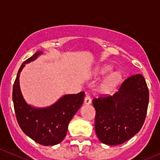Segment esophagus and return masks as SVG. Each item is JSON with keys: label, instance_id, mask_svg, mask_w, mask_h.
<instances>
[{"label": "esophagus", "instance_id": "obj_1", "mask_svg": "<svg viewBox=\"0 0 160 160\" xmlns=\"http://www.w3.org/2000/svg\"><path fill=\"white\" fill-rule=\"evenodd\" d=\"M91 102H92V98H91L90 95H87L84 98V103L88 104H88H90Z\"/></svg>", "mask_w": 160, "mask_h": 160}]
</instances>
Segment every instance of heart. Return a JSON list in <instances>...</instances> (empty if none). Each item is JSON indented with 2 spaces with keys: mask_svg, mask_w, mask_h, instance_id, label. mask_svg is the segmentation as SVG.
<instances>
[{
  "mask_svg": "<svg viewBox=\"0 0 160 160\" xmlns=\"http://www.w3.org/2000/svg\"><path fill=\"white\" fill-rule=\"evenodd\" d=\"M110 71V67L107 65H104L100 68L99 72L101 74H106ZM120 76L118 73H112L104 80L103 83L100 86V91L104 93H110V92L114 90L118 83L120 81Z\"/></svg>",
  "mask_w": 160,
  "mask_h": 160,
  "instance_id": "heart-1",
  "label": "heart"
}]
</instances>
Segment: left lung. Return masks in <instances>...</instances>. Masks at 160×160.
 I'll return each instance as SVG.
<instances>
[{"label": "left lung", "instance_id": "obj_1", "mask_svg": "<svg viewBox=\"0 0 160 160\" xmlns=\"http://www.w3.org/2000/svg\"><path fill=\"white\" fill-rule=\"evenodd\" d=\"M148 100V88L141 74L125 79L114 95L94 98L95 129L99 141L118 145L137 134L145 120Z\"/></svg>", "mask_w": 160, "mask_h": 160}]
</instances>
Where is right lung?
<instances>
[{
    "instance_id": "obj_1",
    "label": "right lung",
    "mask_w": 160,
    "mask_h": 160,
    "mask_svg": "<svg viewBox=\"0 0 160 160\" xmlns=\"http://www.w3.org/2000/svg\"><path fill=\"white\" fill-rule=\"evenodd\" d=\"M41 53L42 51L36 52L21 65L13 84L12 100L16 120L23 132L42 145H55L66 136L68 123L83 104L84 92L64 95L46 108L28 105L19 88V74L25 64L35 60Z\"/></svg>"
}]
</instances>
